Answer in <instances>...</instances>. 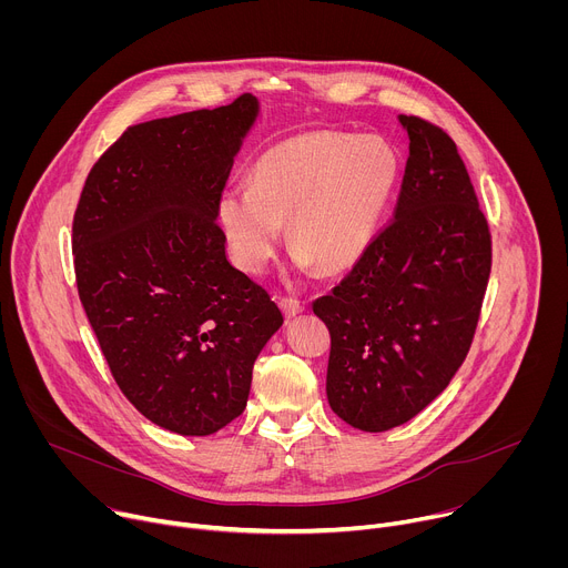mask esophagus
<instances>
[{
  "label": "esophagus",
  "instance_id": "1",
  "mask_svg": "<svg viewBox=\"0 0 568 568\" xmlns=\"http://www.w3.org/2000/svg\"><path fill=\"white\" fill-rule=\"evenodd\" d=\"M278 305H281V310L285 312L287 318H292V316H296V314H301V312L305 310V303H301V301L294 298V296H281V298H278Z\"/></svg>",
  "mask_w": 568,
  "mask_h": 568
}]
</instances>
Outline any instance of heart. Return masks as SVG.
I'll use <instances>...</instances> for the list:
<instances>
[{
	"mask_svg": "<svg viewBox=\"0 0 568 568\" xmlns=\"http://www.w3.org/2000/svg\"><path fill=\"white\" fill-rule=\"evenodd\" d=\"M395 180L397 156L382 136L328 130L287 136L256 159L250 186H231L217 200L231 258L258 274L287 219L296 267L344 272L373 242Z\"/></svg>",
	"mask_w": 568,
	"mask_h": 568,
	"instance_id": "b5f03b06",
	"label": "heart"
}]
</instances>
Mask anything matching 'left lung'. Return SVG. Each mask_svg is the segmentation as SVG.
I'll list each match as a JSON object with an SVG mask.
<instances>
[{"instance_id":"8db88e82","label":"left lung","mask_w":568,"mask_h":568,"mask_svg":"<svg viewBox=\"0 0 568 568\" xmlns=\"http://www.w3.org/2000/svg\"><path fill=\"white\" fill-rule=\"evenodd\" d=\"M409 159L393 220L351 274L312 303L331 331L326 393L362 432H386L436 399L474 339L493 267L488 220L452 136L397 116Z\"/></svg>"}]
</instances>
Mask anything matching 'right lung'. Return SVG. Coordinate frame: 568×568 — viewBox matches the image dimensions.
<instances>
[{
	"label": "right lung",
	"mask_w": 568,
	"mask_h": 568,
	"mask_svg": "<svg viewBox=\"0 0 568 568\" xmlns=\"http://www.w3.org/2000/svg\"><path fill=\"white\" fill-rule=\"evenodd\" d=\"M258 110L242 94L128 128L73 215L78 296L112 377L139 414L182 436L245 412L254 362L283 326L267 290L229 263L217 224Z\"/></svg>",
	"instance_id": "1"
}]
</instances>
